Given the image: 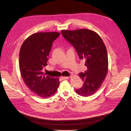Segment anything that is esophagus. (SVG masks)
I'll use <instances>...</instances> for the list:
<instances>
[{
	"instance_id": "34e87169",
	"label": "esophagus",
	"mask_w": 131,
	"mask_h": 131,
	"mask_svg": "<svg viewBox=\"0 0 131 131\" xmlns=\"http://www.w3.org/2000/svg\"><path fill=\"white\" fill-rule=\"evenodd\" d=\"M70 77H62L61 78L63 79V80H66V79H68Z\"/></svg>"
}]
</instances>
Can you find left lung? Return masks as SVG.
Segmentation results:
<instances>
[{
	"mask_svg": "<svg viewBox=\"0 0 131 131\" xmlns=\"http://www.w3.org/2000/svg\"><path fill=\"white\" fill-rule=\"evenodd\" d=\"M61 33L76 50L80 59L85 60L87 70L79 74L84 81L83 86L75 91L81 96H90L100 89L108 73L106 47L100 35L93 30H62Z\"/></svg>",
	"mask_w": 131,
	"mask_h": 131,
	"instance_id": "1",
	"label": "left lung"
}]
</instances>
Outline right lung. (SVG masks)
<instances>
[{"mask_svg": "<svg viewBox=\"0 0 131 131\" xmlns=\"http://www.w3.org/2000/svg\"><path fill=\"white\" fill-rule=\"evenodd\" d=\"M58 32H40L31 35L23 42L19 51V67L25 84L37 96H52L59 85L58 78L46 75L42 72Z\"/></svg>", "mask_w": 131, "mask_h": 131, "instance_id": "obj_1", "label": "right lung"}]
</instances>
